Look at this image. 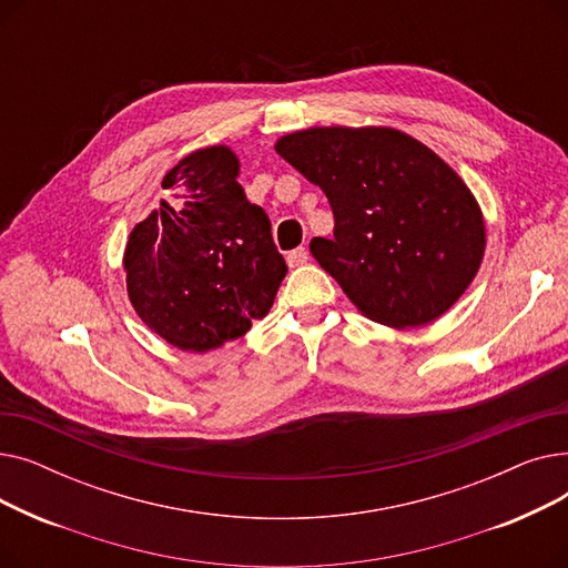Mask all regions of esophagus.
Instances as JSON below:
<instances>
[{
  "label": "esophagus",
  "mask_w": 568,
  "mask_h": 568,
  "mask_svg": "<svg viewBox=\"0 0 568 568\" xmlns=\"http://www.w3.org/2000/svg\"><path fill=\"white\" fill-rule=\"evenodd\" d=\"M308 262V251L306 248H294L287 253V264L294 268V266H302Z\"/></svg>",
  "instance_id": "esophagus-1"
}]
</instances>
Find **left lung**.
<instances>
[{
	"label": "left lung",
	"mask_w": 568,
	"mask_h": 568,
	"mask_svg": "<svg viewBox=\"0 0 568 568\" xmlns=\"http://www.w3.org/2000/svg\"><path fill=\"white\" fill-rule=\"evenodd\" d=\"M276 152L320 186L334 239L311 253L368 320L409 329L449 311L486 251L481 206L433 149L389 126H313Z\"/></svg>",
	"instance_id": "left-lung-1"
}]
</instances>
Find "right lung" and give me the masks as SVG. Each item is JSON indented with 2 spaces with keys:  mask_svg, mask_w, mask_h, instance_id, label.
<instances>
[{
  "mask_svg": "<svg viewBox=\"0 0 568 568\" xmlns=\"http://www.w3.org/2000/svg\"><path fill=\"white\" fill-rule=\"evenodd\" d=\"M236 176L227 144L191 152L163 176L182 206L161 200L129 234V300L149 329L184 352L244 336L274 306L287 274L272 223Z\"/></svg>",
  "mask_w": 568,
  "mask_h": 568,
  "instance_id": "1",
  "label": "right lung"
}]
</instances>
